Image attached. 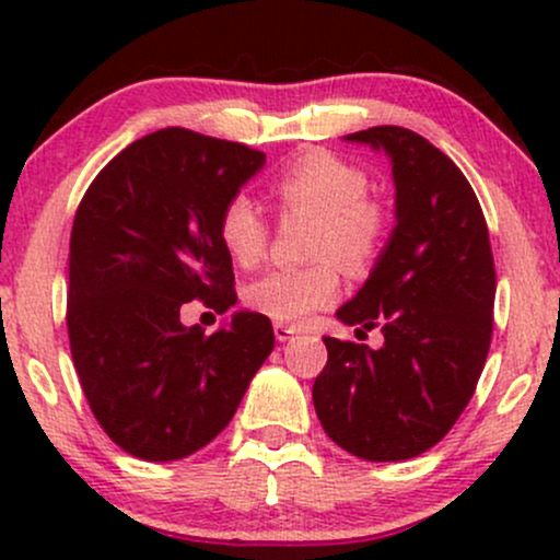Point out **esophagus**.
<instances>
[{
	"mask_svg": "<svg viewBox=\"0 0 560 560\" xmlns=\"http://www.w3.org/2000/svg\"><path fill=\"white\" fill-rule=\"evenodd\" d=\"M300 329L298 326H289V324H273V334H276V339H279V342H287V339H292L294 334H298Z\"/></svg>",
	"mask_w": 560,
	"mask_h": 560,
	"instance_id": "esophagus-1",
	"label": "esophagus"
}]
</instances>
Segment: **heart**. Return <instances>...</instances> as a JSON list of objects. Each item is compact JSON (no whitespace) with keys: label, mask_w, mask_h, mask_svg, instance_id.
<instances>
[{"label":"heart","mask_w":560,"mask_h":560,"mask_svg":"<svg viewBox=\"0 0 560 560\" xmlns=\"http://www.w3.org/2000/svg\"><path fill=\"white\" fill-rule=\"evenodd\" d=\"M369 176L331 152H307L281 171L273 184L276 197L287 210L318 215L313 258L324 260L305 268H279L255 281L247 289L255 313L276 324H302L337 300L342 279L334 260L361 271L376 258L387 223L384 210L369 199ZM218 234L242 268L258 266L266 255L268 223L247 195H234L223 205Z\"/></svg>","instance_id":"b5f03b06"}]
</instances>
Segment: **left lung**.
<instances>
[{"mask_svg":"<svg viewBox=\"0 0 560 560\" xmlns=\"http://www.w3.org/2000/svg\"><path fill=\"white\" fill-rule=\"evenodd\" d=\"M384 150L395 178V229L374 271L337 311L384 345L326 337L329 361L313 384L324 432L363 460H408L445 436L485 369L492 339L494 260L471 184L416 131L347 133Z\"/></svg>","mask_w":560,"mask_h":560,"instance_id":"left-lung-1","label":"left lung"}]
</instances>
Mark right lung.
Masks as SVG:
<instances>
[{"instance_id": "add662e5", "label": "right lung", "mask_w": 560, "mask_h": 560, "mask_svg": "<svg viewBox=\"0 0 560 560\" xmlns=\"http://www.w3.org/2000/svg\"><path fill=\"white\" fill-rule=\"evenodd\" d=\"M262 165L240 141L160 128L96 173L75 210L70 352L94 419L133 458L178 460L215 440L271 355L262 313L215 334L182 324L184 302L236 305L218 221Z\"/></svg>"}]
</instances>
